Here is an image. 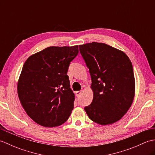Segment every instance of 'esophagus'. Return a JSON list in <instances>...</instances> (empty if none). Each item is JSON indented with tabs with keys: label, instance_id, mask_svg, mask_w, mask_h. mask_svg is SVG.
I'll return each instance as SVG.
<instances>
[{
	"label": "esophagus",
	"instance_id": "obj_1",
	"mask_svg": "<svg viewBox=\"0 0 155 155\" xmlns=\"http://www.w3.org/2000/svg\"><path fill=\"white\" fill-rule=\"evenodd\" d=\"M83 93V91H76L75 92V94L76 95H77V97L79 96V95H81V94Z\"/></svg>",
	"mask_w": 155,
	"mask_h": 155
}]
</instances>
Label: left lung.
<instances>
[{
	"label": "left lung",
	"instance_id": "left-lung-1",
	"mask_svg": "<svg viewBox=\"0 0 155 155\" xmlns=\"http://www.w3.org/2000/svg\"><path fill=\"white\" fill-rule=\"evenodd\" d=\"M89 69L93 99L84 110L101 125L119 120L129 109L134 97L133 68L124 52L101 42L79 45Z\"/></svg>",
	"mask_w": 155,
	"mask_h": 155
}]
</instances>
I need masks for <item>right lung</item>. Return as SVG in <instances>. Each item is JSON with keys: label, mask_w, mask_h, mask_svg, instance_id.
<instances>
[{"label": "right lung", "mask_w": 155, "mask_h": 155, "mask_svg": "<svg viewBox=\"0 0 155 155\" xmlns=\"http://www.w3.org/2000/svg\"><path fill=\"white\" fill-rule=\"evenodd\" d=\"M78 53L77 45L50 47L25 61L17 84L18 95L23 108L35 123L54 127L70 117L74 94L67 73Z\"/></svg>", "instance_id": "1"}]
</instances>
